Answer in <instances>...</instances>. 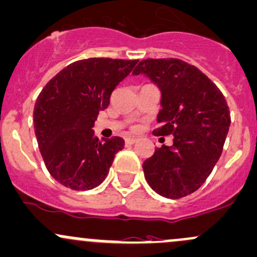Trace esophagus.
<instances>
[{
  "mask_svg": "<svg viewBox=\"0 0 257 257\" xmlns=\"http://www.w3.org/2000/svg\"><path fill=\"white\" fill-rule=\"evenodd\" d=\"M137 143V139H134V138H126L125 139V144L126 145H133Z\"/></svg>",
  "mask_w": 257,
  "mask_h": 257,
  "instance_id": "1",
  "label": "esophagus"
}]
</instances>
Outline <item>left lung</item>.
Here are the masks:
<instances>
[{
	"label": "left lung",
	"mask_w": 257,
	"mask_h": 257,
	"mask_svg": "<svg viewBox=\"0 0 257 257\" xmlns=\"http://www.w3.org/2000/svg\"><path fill=\"white\" fill-rule=\"evenodd\" d=\"M134 75L144 74L161 90L158 137L174 136V145L156 148L143 164L156 193L178 199L198 190L219 160L230 126L225 97L198 67L180 59H147Z\"/></svg>",
	"instance_id": "obj_1"
}]
</instances>
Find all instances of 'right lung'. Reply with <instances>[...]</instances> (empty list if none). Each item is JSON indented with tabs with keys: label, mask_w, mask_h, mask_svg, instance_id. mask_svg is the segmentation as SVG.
I'll return each mask as SVG.
<instances>
[{
	"label": "right lung",
	"mask_w": 257,
	"mask_h": 257,
	"mask_svg": "<svg viewBox=\"0 0 257 257\" xmlns=\"http://www.w3.org/2000/svg\"><path fill=\"white\" fill-rule=\"evenodd\" d=\"M139 60L90 58L55 75L38 96L34 131L45 166L59 183L75 191L101 185L124 139L101 140L92 129L99 110Z\"/></svg>",
	"instance_id": "add662e5"
}]
</instances>
